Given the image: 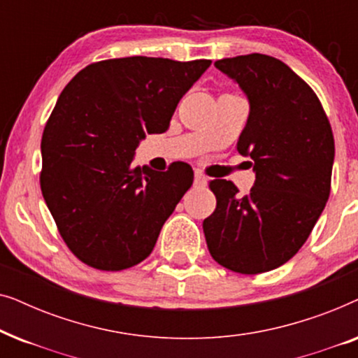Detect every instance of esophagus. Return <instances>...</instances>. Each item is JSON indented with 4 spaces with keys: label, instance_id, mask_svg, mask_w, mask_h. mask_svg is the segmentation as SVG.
Masks as SVG:
<instances>
[{
    "label": "esophagus",
    "instance_id": "esophagus-1",
    "mask_svg": "<svg viewBox=\"0 0 358 358\" xmlns=\"http://www.w3.org/2000/svg\"><path fill=\"white\" fill-rule=\"evenodd\" d=\"M194 184L195 185H205V184H207V178H205V174L202 173V171H195Z\"/></svg>",
    "mask_w": 358,
    "mask_h": 358
}]
</instances>
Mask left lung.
<instances>
[{"label": "left lung", "mask_w": 358, "mask_h": 358, "mask_svg": "<svg viewBox=\"0 0 358 358\" xmlns=\"http://www.w3.org/2000/svg\"><path fill=\"white\" fill-rule=\"evenodd\" d=\"M215 66L248 94L236 148L252 159L256 182L241 197L231 180H210L217 208L203 233L220 266L254 275L290 261L311 234L331 194L334 135L320 97L283 62L251 53Z\"/></svg>", "instance_id": "obj_1"}]
</instances>
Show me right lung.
I'll return each mask as SVG.
<instances>
[{"label":"right lung","mask_w":358,"mask_h":358,"mask_svg":"<svg viewBox=\"0 0 358 358\" xmlns=\"http://www.w3.org/2000/svg\"><path fill=\"white\" fill-rule=\"evenodd\" d=\"M210 60L127 57L87 65L65 86L42 135L41 189L68 249L99 271L145 261L194 182L184 161L134 168L145 134H163Z\"/></svg>","instance_id":"obj_1"}]
</instances>
